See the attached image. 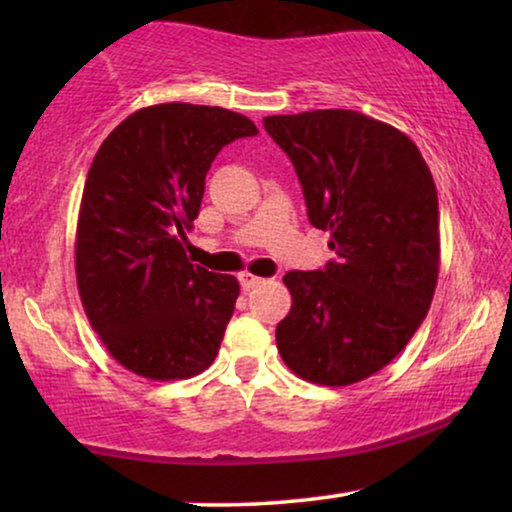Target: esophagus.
Segmentation results:
<instances>
[{
  "instance_id": "esophagus-1",
  "label": "esophagus",
  "mask_w": 512,
  "mask_h": 512,
  "mask_svg": "<svg viewBox=\"0 0 512 512\" xmlns=\"http://www.w3.org/2000/svg\"><path fill=\"white\" fill-rule=\"evenodd\" d=\"M265 282L263 277H256V275H251V272H242L240 275V284H242V289H256V286H261Z\"/></svg>"
}]
</instances>
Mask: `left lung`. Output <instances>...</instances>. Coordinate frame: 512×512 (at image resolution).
I'll use <instances>...</instances> for the list:
<instances>
[{
    "mask_svg": "<svg viewBox=\"0 0 512 512\" xmlns=\"http://www.w3.org/2000/svg\"><path fill=\"white\" fill-rule=\"evenodd\" d=\"M291 158L307 219L328 230L335 261L291 270V312L277 349L307 382L347 387L401 354L438 282V193L415 142L349 109L263 118Z\"/></svg>",
    "mask_w": 512,
    "mask_h": 512,
    "instance_id": "left-lung-1",
    "label": "left lung"
}]
</instances>
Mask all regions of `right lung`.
<instances>
[{
	"label": "right lung",
	"instance_id": "right-lung-1",
	"mask_svg": "<svg viewBox=\"0 0 512 512\" xmlns=\"http://www.w3.org/2000/svg\"><path fill=\"white\" fill-rule=\"evenodd\" d=\"M258 128L221 107L130 114L97 149L76 226V284L109 354L149 380L200 375L219 354L240 284L186 256L216 153Z\"/></svg>",
	"mask_w": 512,
	"mask_h": 512
}]
</instances>
